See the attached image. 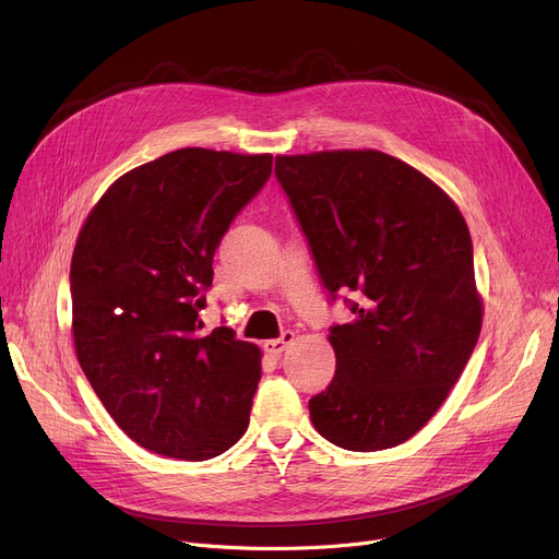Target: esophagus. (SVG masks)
<instances>
[{
  "label": "esophagus",
  "instance_id": "34e87169",
  "mask_svg": "<svg viewBox=\"0 0 559 559\" xmlns=\"http://www.w3.org/2000/svg\"><path fill=\"white\" fill-rule=\"evenodd\" d=\"M292 342H295V333H292V331H283V333H281V337L264 342V354H270V356H281L283 350H285Z\"/></svg>",
  "mask_w": 559,
  "mask_h": 559
}]
</instances>
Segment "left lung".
Here are the masks:
<instances>
[{
  "instance_id": "1",
  "label": "left lung",
  "mask_w": 559,
  "mask_h": 559,
  "mask_svg": "<svg viewBox=\"0 0 559 559\" xmlns=\"http://www.w3.org/2000/svg\"><path fill=\"white\" fill-rule=\"evenodd\" d=\"M276 179L321 285L354 312L331 326L335 376L308 401L346 451L403 444L444 403L472 358L483 304L474 245L449 194L383 152L278 156Z\"/></svg>"
}]
</instances>
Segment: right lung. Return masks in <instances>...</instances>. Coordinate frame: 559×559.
Returning a JSON list of instances; mask_svg holds the SVG:
<instances>
[{
    "instance_id": "obj_1",
    "label": "right lung",
    "mask_w": 559,
    "mask_h": 559,
    "mask_svg": "<svg viewBox=\"0 0 559 559\" xmlns=\"http://www.w3.org/2000/svg\"><path fill=\"white\" fill-rule=\"evenodd\" d=\"M272 154L188 146L120 176L72 253L76 358L135 444L179 460L228 451L249 426L260 348L205 333L213 258L272 176Z\"/></svg>"
}]
</instances>
